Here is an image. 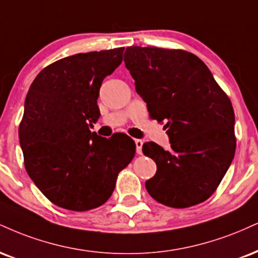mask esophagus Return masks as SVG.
I'll return each mask as SVG.
<instances>
[{"instance_id": "1", "label": "esophagus", "mask_w": 258, "mask_h": 258, "mask_svg": "<svg viewBox=\"0 0 258 258\" xmlns=\"http://www.w3.org/2000/svg\"><path fill=\"white\" fill-rule=\"evenodd\" d=\"M135 143H136V150H137V154L141 155L142 147H143V143H144V141H142V139H136Z\"/></svg>"}]
</instances>
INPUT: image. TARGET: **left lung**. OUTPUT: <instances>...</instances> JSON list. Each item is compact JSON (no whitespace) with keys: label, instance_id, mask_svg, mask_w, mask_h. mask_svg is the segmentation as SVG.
I'll return each instance as SVG.
<instances>
[{"label":"left lung","instance_id":"obj_1","mask_svg":"<svg viewBox=\"0 0 258 258\" xmlns=\"http://www.w3.org/2000/svg\"><path fill=\"white\" fill-rule=\"evenodd\" d=\"M123 61L149 115L166 121L170 142L169 150L154 142L143 144V154L157 166L145 182L149 195L170 208L207 201L234 157L231 99L206 63L188 51L128 46Z\"/></svg>","mask_w":258,"mask_h":258}]
</instances>
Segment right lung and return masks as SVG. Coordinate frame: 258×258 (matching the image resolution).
Here are the masks:
<instances>
[{
	"instance_id": "add662e5",
	"label": "right lung",
	"mask_w": 258,
	"mask_h": 258,
	"mask_svg": "<svg viewBox=\"0 0 258 258\" xmlns=\"http://www.w3.org/2000/svg\"><path fill=\"white\" fill-rule=\"evenodd\" d=\"M123 48L76 54L40 71L25 99L19 139L27 174L55 206L73 212L109 200L117 174L136 154L125 133L91 132L99 88L122 61Z\"/></svg>"
}]
</instances>
